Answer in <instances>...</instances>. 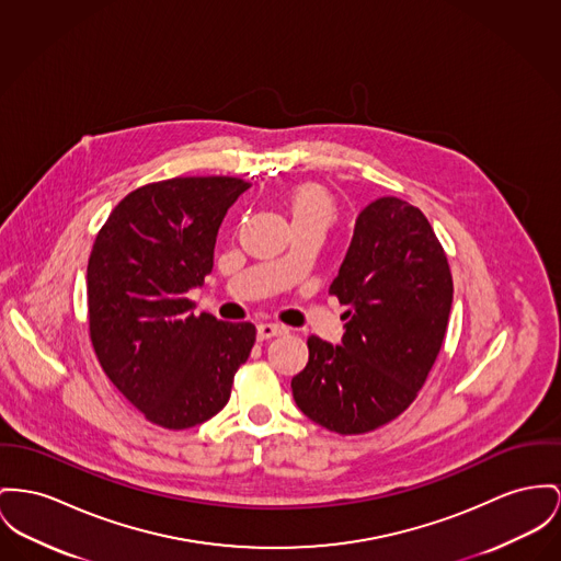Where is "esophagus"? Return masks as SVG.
I'll use <instances>...</instances> for the list:
<instances>
[{
	"label": "esophagus",
	"instance_id": "esophagus-1",
	"mask_svg": "<svg viewBox=\"0 0 561 561\" xmlns=\"http://www.w3.org/2000/svg\"><path fill=\"white\" fill-rule=\"evenodd\" d=\"M283 334H287V328H283L278 323H260L257 325V337L260 340H270V337L283 336Z\"/></svg>",
	"mask_w": 561,
	"mask_h": 561
}]
</instances>
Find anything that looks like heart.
Instances as JSON below:
<instances>
[{
	"instance_id": "obj_1",
	"label": "heart",
	"mask_w": 561,
	"mask_h": 561,
	"mask_svg": "<svg viewBox=\"0 0 561 561\" xmlns=\"http://www.w3.org/2000/svg\"><path fill=\"white\" fill-rule=\"evenodd\" d=\"M289 210L294 221H323L325 225L336 215L332 195L319 185H301L296 188L289 197Z\"/></svg>"
}]
</instances>
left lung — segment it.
<instances>
[{
	"instance_id": "1",
	"label": "left lung",
	"mask_w": 561,
	"mask_h": 561,
	"mask_svg": "<svg viewBox=\"0 0 561 561\" xmlns=\"http://www.w3.org/2000/svg\"><path fill=\"white\" fill-rule=\"evenodd\" d=\"M330 294L348 306L342 344L308 337L294 376L299 411L342 436L393 421L425 385L447 334L453 276L425 215L378 197L357 217Z\"/></svg>"
}]
</instances>
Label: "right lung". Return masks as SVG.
<instances>
[{"label": "right lung", "instance_id": "add662e5", "mask_svg": "<svg viewBox=\"0 0 561 561\" xmlns=\"http://www.w3.org/2000/svg\"><path fill=\"white\" fill-rule=\"evenodd\" d=\"M251 187L231 176H181L127 193L87 265L89 336L114 387L165 430L215 416L255 344L253 323L191 312L188 289L213 270L227 208Z\"/></svg>", "mask_w": 561, "mask_h": 561}]
</instances>
